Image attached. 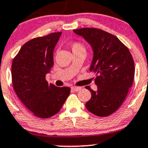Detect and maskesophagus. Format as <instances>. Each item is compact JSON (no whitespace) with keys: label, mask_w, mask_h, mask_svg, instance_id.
<instances>
[{"label":"esophagus","mask_w":148,"mask_h":148,"mask_svg":"<svg viewBox=\"0 0 148 148\" xmlns=\"http://www.w3.org/2000/svg\"><path fill=\"white\" fill-rule=\"evenodd\" d=\"M81 89V86H73V87H71V90L74 91V92H78V91H79Z\"/></svg>","instance_id":"1"}]
</instances>
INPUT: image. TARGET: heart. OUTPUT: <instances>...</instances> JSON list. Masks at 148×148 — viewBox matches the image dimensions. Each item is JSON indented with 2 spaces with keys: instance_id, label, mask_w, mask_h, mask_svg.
Listing matches in <instances>:
<instances>
[{
  "instance_id": "heart-1",
  "label": "heart",
  "mask_w": 148,
  "mask_h": 148,
  "mask_svg": "<svg viewBox=\"0 0 148 148\" xmlns=\"http://www.w3.org/2000/svg\"><path fill=\"white\" fill-rule=\"evenodd\" d=\"M70 48L72 51L73 53H86V46L79 41H74L70 44Z\"/></svg>"
}]
</instances>
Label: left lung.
I'll list each match as a JSON object with an SVG mask.
<instances>
[{"label": "left lung", "instance_id": "left-lung-1", "mask_svg": "<svg viewBox=\"0 0 148 148\" xmlns=\"http://www.w3.org/2000/svg\"><path fill=\"white\" fill-rule=\"evenodd\" d=\"M92 46L94 58L90 71L96 74L97 91L92 94L86 107L98 117H107L122 105L132 86L135 64L129 49L115 36L96 28L74 30Z\"/></svg>", "mask_w": 148, "mask_h": 148}]
</instances>
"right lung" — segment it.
I'll use <instances>...</instances> for the list:
<instances>
[{"mask_svg": "<svg viewBox=\"0 0 148 148\" xmlns=\"http://www.w3.org/2000/svg\"><path fill=\"white\" fill-rule=\"evenodd\" d=\"M62 32L51 33L27 41L13 58V87L23 104L36 117L46 119L59 112L70 94L46 80L53 65V52Z\"/></svg>", "mask_w": 148, "mask_h": 148, "instance_id": "1", "label": "right lung"}]
</instances>
